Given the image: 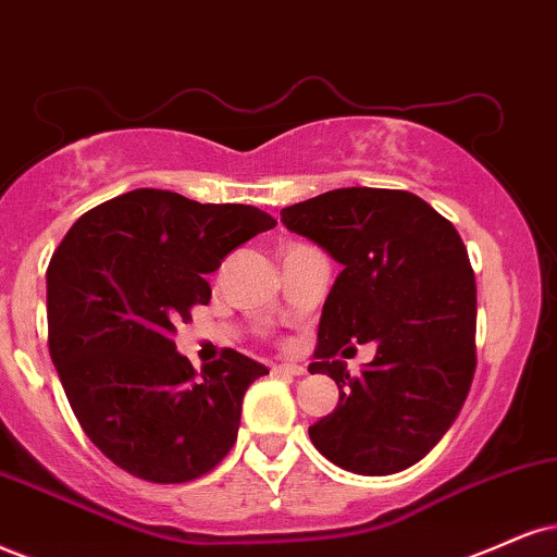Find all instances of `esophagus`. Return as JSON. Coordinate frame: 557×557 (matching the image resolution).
<instances>
[{"label": "esophagus", "instance_id": "esophagus-1", "mask_svg": "<svg viewBox=\"0 0 557 557\" xmlns=\"http://www.w3.org/2000/svg\"><path fill=\"white\" fill-rule=\"evenodd\" d=\"M307 369L301 367V363H276V367H273V374H286V376H299V374H305Z\"/></svg>", "mask_w": 557, "mask_h": 557}]
</instances>
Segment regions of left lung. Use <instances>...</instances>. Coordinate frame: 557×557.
<instances>
[{"label":"left lung","instance_id":"8db88e82","mask_svg":"<svg viewBox=\"0 0 557 557\" xmlns=\"http://www.w3.org/2000/svg\"><path fill=\"white\" fill-rule=\"evenodd\" d=\"M343 271L322 305L312 374L341 389L310 425L322 457L356 475H393L455 423L475 374V273L451 222L408 190L338 188L281 209ZM376 342L359 377L334 356Z\"/></svg>","mask_w":557,"mask_h":557}]
</instances>
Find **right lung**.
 Segmentation results:
<instances>
[{
    "label": "right lung",
    "mask_w": 557,
    "mask_h": 557,
    "mask_svg": "<svg viewBox=\"0 0 557 557\" xmlns=\"http://www.w3.org/2000/svg\"><path fill=\"white\" fill-rule=\"evenodd\" d=\"M273 226L256 206L139 188L61 239L46 271L48 351L89 442L119 468L188 483L237 442L245 389L268 369L226 348L198 374L173 338L190 307L209 305L206 273Z\"/></svg>",
    "instance_id": "add662e5"
}]
</instances>
